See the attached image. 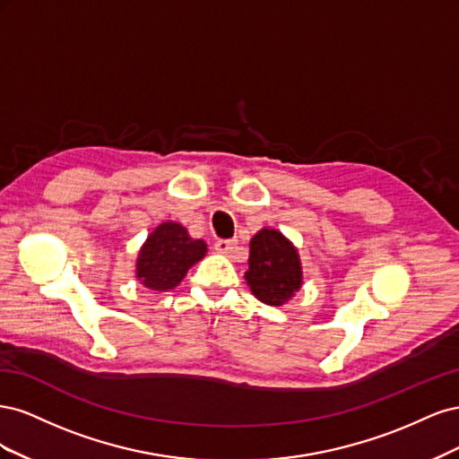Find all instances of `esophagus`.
Instances as JSON below:
<instances>
[{
	"label": "esophagus",
	"mask_w": 459,
	"mask_h": 459,
	"mask_svg": "<svg viewBox=\"0 0 459 459\" xmlns=\"http://www.w3.org/2000/svg\"><path fill=\"white\" fill-rule=\"evenodd\" d=\"M216 251L221 255H230L233 248H235V241L233 239H218L216 241Z\"/></svg>",
	"instance_id": "obj_1"
}]
</instances>
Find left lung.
Here are the masks:
<instances>
[{"label":"left lung","mask_w":459,"mask_h":459,"mask_svg":"<svg viewBox=\"0 0 459 459\" xmlns=\"http://www.w3.org/2000/svg\"><path fill=\"white\" fill-rule=\"evenodd\" d=\"M245 280L258 300L281 307L302 285V266L295 245L281 231L260 230L251 239Z\"/></svg>","instance_id":"left-lung-1"}]
</instances>
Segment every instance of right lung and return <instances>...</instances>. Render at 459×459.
Wrapping results in <instances>:
<instances>
[{
  "instance_id": "right-lung-1",
  "label": "right lung",
  "mask_w": 459,
  "mask_h": 459,
  "mask_svg": "<svg viewBox=\"0 0 459 459\" xmlns=\"http://www.w3.org/2000/svg\"><path fill=\"white\" fill-rule=\"evenodd\" d=\"M206 243L189 238L178 221H162L149 233L135 262L137 281L151 290H169L179 285L187 270L203 260Z\"/></svg>"
}]
</instances>
